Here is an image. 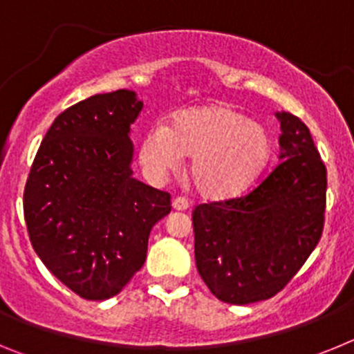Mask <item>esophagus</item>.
Wrapping results in <instances>:
<instances>
[{
	"label": "esophagus",
	"instance_id": "esophagus-1",
	"mask_svg": "<svg viewBox=\"0 0 354 354\" xmlns=\"http://www.w3.org/2000/svg\"><path fill=\"white\" fill-rule=\"evenodd\" d=\"M171 207H174L175 211H186V209L189 207V202H187L184 196H177V198H174V202H171Z\"/></svg>",
	"mask_w": 354,
	"mask_h": 354
}]
</instances>
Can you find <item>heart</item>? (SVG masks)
I'll return each instance as SVG.
<instances>
[{
	"mask_svg": "<svg viewBox=\"0 0 354 354\" xmlns=\"http://www.w3.org/2000/svg\"><path fill=\"white\" fill-rule=\"evenodd\" d=\"M274 142L268 127L228 104L192 108L170 127L156 124L145 134L140 158L145 170L165 177L189 158V177L205 198L246 192L270 167Z\"/></svg>",
	"mask_w": 354,
	"mask_h": 354,
	"instance_id": "heart-1",
	"label": "heart"
}]
</instances>
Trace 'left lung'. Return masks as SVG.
<instances>
[{
	"instance_id": "obj_1",
	"label": "left lung",
	"mask_w": 354,
	"mask_h": 354,
	"mask_svg": "<svg viewBox=\"0 0 354 354\" xmlns=\"http://www.w3.org/2000/svg\"><path fill=\"white\" fill-rule=\"evenodd\" d=\"M280 120V159L237 198L193 211L196 270L216 298L248 305L273 298L317 246L326 209V167L308 127L292 113Z\"/></svg>"
}]
</instances>
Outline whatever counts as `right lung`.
I'll use <instances>...</instances> for the list:
<instances>
[{
    "label": "right lung",
    "instance_id": "right-lung-1",
    "mask_svg": "<svg viewBox=\"0 0 354 354\" xmlns=\"http://www.w3.org/2000/svg\"><path fill=\"white\" fill-rule=\"evenodd\" d=\"M131 90L97 93L55 118L24 187V220L44 266L83 299L120 292L147 259L170 193L133 177Z\"/></svg>",
    "mask_w": 354,
    "mask_h": 354
}]
</instances>
